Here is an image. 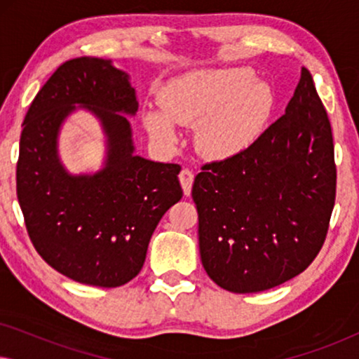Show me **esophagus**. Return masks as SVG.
I'll use <instances>...</instances> for the list:
<instances>
[{"label": "esophagus", "instance_id": "obj_1", "mask_svg": "<svg viewBox=\"0 0 359 359\" xmlns=\"http://www.w3.org/2000/svg\"><path fill=\"white\" fill-rule=\"evenodd\" d=\"M193 181H194V173H193V171L188 170V168L181 170L180 183H181V188H183L186 196L191 194V188H193Z\"/></svg>", "mask_w": 359, "mask_h": 359}]
</instances>
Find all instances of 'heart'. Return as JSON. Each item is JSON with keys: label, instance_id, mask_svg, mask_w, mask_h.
<instances>
[{"label": "heart", "instance_id": "1", "mask_svg": "<svg viewBox=\"0 0 359 359\" xmlns=\"http://www.w3.org/2000/svg\"><path fill=\"white\" fill-rule=\"evenodd\" d=\"M161 112H147L150 135L171 145L175 124L196 126L194 144L201 155L224 160L247 149L262 132L273 97L262 81L242 68L201 70L181 76L161 91Z\"/></svg>", "mask_w": 359, "mask_h": 359}]
</instances>
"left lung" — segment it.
<instances>
[{
  "instance_id": "obj_1",
  "label": "left lung",
  "mask_w": 359,
  "mask_h": 359,
  "mask_svg": "<svg viewBox=\"0 0 359 359\" xmlns=\"http://www.w3.org/2000/svg\"><path fill=\"white\" fill-rule=\"evenodd\" d=\"M201 170L191 194L209 278L247 294L301 274L325 242L337 193L332 127L311 72L248 149Z\"/></svg>"
}]
</instances>
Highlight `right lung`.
<instances>
[{"mask_svg": "<svg viewBox=\"0 0 359 359\" xmlns=\"http://www.w3.org/2000/svg\"><path fill=\"white\" fill-rule=\"evenodd\" d=\"M76 105L107 134L105 166L95 175H70L57 158V132ZM137 107L127 73L80 57L53 72L24 117L16 191L29 238L43 262L76 283L117 287L134 279L160 219L183 198L180 165L134 154L124 114Z\"/></svg>", "mask_w": 359, "mask_h": 359, "instance_id": "obj_1", "label": "right lung"}]
</instances>
